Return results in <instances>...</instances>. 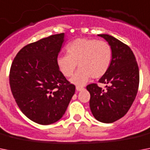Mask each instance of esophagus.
Returning <instances> with one entry per match:
<instances>
[{
  "mask_svg": "<svg viewBox=\"0 0 150 150\" xmlns=\"http://www.w3.org/2000/svg\"><path fill=\"white\" fill-rule=\"evenodd\" d=\"M83 89H84V88H83V87L76 86V90H77V91H82V90H83Z\"/></svg>",
  "mask_w": 150,
  "mask_h": 150,
  "instance_id": "34e87169",
  "label": "esophagus"
}]
</instances>
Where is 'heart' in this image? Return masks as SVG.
Wrapping results in <instances>:
<instances>
[{
	"instance_id": "b5f03b06",
	"label": "heart",
	"mask_w": 150,
	"mask_h": 150,
	"mask_svg": "<svg viewBox=\"0 0 150 150\" xmlns=\"http://www.w3.org/2000/svg\"><path fill=\"white\" fill-rule=\"evenodd\" d=\"M67 55L57 59L60 72L66 78H70L75 71L71 82L76 86H83L89 79H99L107 73L111 64L112 50L109 43L94 39H76L66 47Z\"/></svg>"
}]
</instances>
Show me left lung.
Returning a JSON list of instances; mask_svg holds the SVG:
<instances>
[{
	"instance_id": "left-lung-1",
	"label": "left lung",
	"mask_w": 150,
	"mask_h": 150,
	"mask_svg": "<svg viewBox=\"0 0 150 150\" xmlns=\"http://www.w3.org/2000/svg\"><path fill=\"white\" fill-rule=\"evenodd\" d=\"M109 43L112 61L107 73L99 80L106 90L97 84L88 85L89 107L93 115L103 123H113L127 114L137 95L139 70L131 48L114 36L100 34Z\"/></svg>"
}]
</instances>
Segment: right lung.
I'll return each instance as SVG.
<instances>
[{
	"instance_id": "obj_1",
	"label": "right lung",
	"mask_w": 150,
	"mask_h": 150,
	"mask_svg": "<svg viewBox=\"0 0 150 150\" xmlns=\"http://www.w3.org/2000/svg\"><path fill=\"white\" fill-rule=\"evenodd\" d=\"M64 33L56 34L25 46L11 67L9 82L22 112L40 125L59 121L65 113L75 86L59 71L57 59Z\"/></svg>"
}]
</instances>
